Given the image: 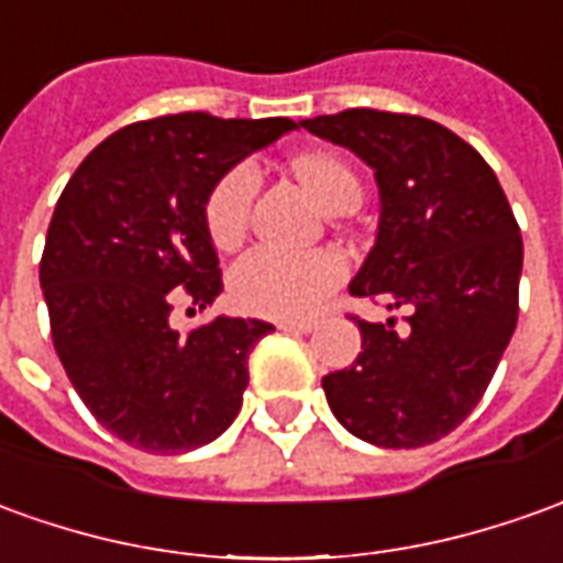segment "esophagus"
Here are the masks:
<instances>
[{
	"label": "esophagus",
	"mask_w": 563,
	"mask_h": 563,
	"mask_svg": "<svg viewBox=\"0 0 563 563\" xmlns=\"http://www.w3.org/2000/svg\"><path fill=\"white\" fill-rule=\"evenodd\" d=\"M316 319H303V321H278V331H288V333H309L316 331Z\"/></svg>",
	"instance_id": "34e87169"
}]
</instances>
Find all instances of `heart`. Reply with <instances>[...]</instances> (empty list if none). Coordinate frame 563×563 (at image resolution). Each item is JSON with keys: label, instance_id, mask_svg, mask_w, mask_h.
<instances>
[{"label": "heart", "instance_id": "b5f03b06", "mask_svg": "<svg viewBox=\"0 0 563 563\" xmlns=\"http://www.w3.org/2000/svg\"><path fill=\"white\" fill-rule=\"evenodd\" d=\"M297 177L306 189L328 208L358 205L362 184L343 158L328 153H309L294 162ZM257 168L251 162L232 165L205 199V232L214 247L232 251L251 227V208L257 196ZM346 282V260L331 247L316 251H285L273 244L251 247L232 263L230 297L247 316L263 319H303Z\"/></svg>", "mask_w": 563, "mask_h": 563}]
</instances>
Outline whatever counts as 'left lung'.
<instances>
[{
    "label": "left lung",
    "instance_id": "1",
    "mask_svg": "<svg viewBox=\"0 0 563 563\" xmlns=\"http://www.w3.org/2000/svg\"><path fill=\"white\" fill-rule=\"evenodd\" d=\"M300 125L377 174V244L349 294L410 309L401 331L352 316L362 352L321 379L328 405L362 441L426 448L475 410L515 333L518 220L482 153L432 119L352 107Z\"/></svg>",
    "mask_w": 563,
    "mask_h": 563
}]
</instances>
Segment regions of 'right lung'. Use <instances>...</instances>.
<instances>
[{
	"label": "right lung",
	"instance_id": "obj_1",
	"mask_svg": "<svg viewBox=\"0 0 563 563\" xmlns=\"http://www.w3.org/2000/svg\"><path fill=\"white\" fill-rule=\"evenodd\" d=\"M290 128L211 112L134 122L95 146L57 199L38 260L54 349L95 420L137 451H196L242 407L247 355L273 324L174 331L170 312L208 309L223 290L201 217L211 186Z\"/></svg>",
	"mask_w": 563,
	"mask_h": 563
}]
</instances>
